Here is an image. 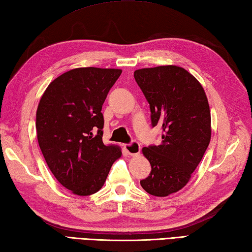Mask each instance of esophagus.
I'll return each instance as SVG.
<instances>
[{"instance_id": "esophagus-1", "label": "esophagus", "mask_w": 252, "mask_h": 252, "mask_svg": "<svg viewBox=\"0 0 252 252\" xmlns=\"http://www.w3.org/2000/svg\"><path fill=\"white\" fill-rule=\"evenodd\" d=\"M125 150L127 153V154L131 155V156H136L140 154V151H141V145L139 142L136 141H133L131 142L130 144H126L125 145Z\"/></svg>"}]
</instances>
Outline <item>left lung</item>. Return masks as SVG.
Wrapping results in <instances>:
<instances>
[{
	"label": "left lung",
	"instance_id": "obj_1",
	"mask_svg": "<svg viewBox=\"0 0 252 252\" xmlns=\"http://www.w3.org/2000/svg\"><path fill=\"white\" fill-rule=\"evenodd\" d=\"M134 78L150 103L152 126H159L161 143L143 147L152 170L141 180L147 193L167 196L188 184L211 140V112L205 92L185 68H141Z\"/></svg>",
	"mask_w": 252,
	"mask_h": 252
}]
</instances>
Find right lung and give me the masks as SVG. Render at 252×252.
<instances>
[{
    "mask_svg": "<svg viewBox=\"0 0 252 252\" xmlns=\"http://www.w3.org/2000/svg\"><path fill=\"white\" fill-rule=\"evenodd\" d=\"M118 68L78 67L49 84L38 105L36 131L49 169L74 194L101 189L120 147L102 143V103Z\"/></svg>",
    "mask_w": 252,
    "mask_h": 252,
    "instance_id": "1",
    "label": "right lung"
}]
</instances>
